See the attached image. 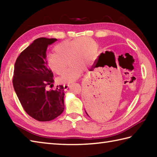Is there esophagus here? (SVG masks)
Segmentation results:
<instances>
[{
	"label": "esophagus",
	"mask_w": 157,
	"mask_h": 157,
	"mask_svg": "<svg viewBox=\"0 0 157 157\" xmlns=\"http://www.w3.org/2000/svg\"><path fill=\"white\" fill-rule=\"evenodd\" d=\"M63 87H64V90H67V89H68L69 87V84H64L63 85Z\"/></svg>",
	"instance_id": "1"
}]
</instances>
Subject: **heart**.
<instances>
[{
	"instance_id": "b5f03b06",
	"label": "heart",
	"mask_w": 157,
	"mask_h": 157,
	"mask_svg": "<svg viewBox=\"0 0 157 157\" xmlns=\"http://www.w3.org/2000/svg\"><path fill=\"white\" fill-rule=\"evenodd\" d=\"M54 51L56 53L48 54L46 60L48 66L57 75H61L66 69L69 61L71 66L58 79L60 83L68 84L79 78L83 67L88 62V65L94 62L97 44L93 39L83 36L60 42L55 46Z\"/></svg>"
}]
</instances>
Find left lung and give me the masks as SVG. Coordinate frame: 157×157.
Segmentation results:
<instances>
[{
	"label": "left lung",
	"instance_id": "obj_1",
	"mask_svg": "<svg viewBox=\"0 0 157 157\" xmlns=\"http://www.w3.org/2000/svg\"><path fill=\"white\" fill-rule=\"evenodd\" d=\"M102 55H103V54H101V56H99V61L101 56H102ZM99 61H98V63H99ZM98 63H97V64H98ZM86 89H87V88H86ZM85 90L86 91L87 90ZM85 112H86V114L89 116V117H90L91 116L92 118H94V117H95V116H97V112H98L97 108L96 107V106H95L94 103H93V102H90L88 104V107H87V111H86L85 110Z\"/></svg>",
	"mask_w": 157,
	"mask_h": 157
}]
</instances>
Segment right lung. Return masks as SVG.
Wrapping results in <instances>:
<instances>
[{"label":"right lung","mask_w":157,"mask_h":157,"mask_svg":"<svg viewBox=\"0 0 157 157\" xmlns=\"http://www.w3.org/2000/svg\"><path fill=\"white\" fill-rule=\"evenodd\" d=\"M56 39H35L21 52L14 66L13 85L21 106L30 116L38 121H50L64 109V87L55 90L53 73L46 62L48 46Z\"/></svg>","instance_id":"add662e5"}]
</instances>
